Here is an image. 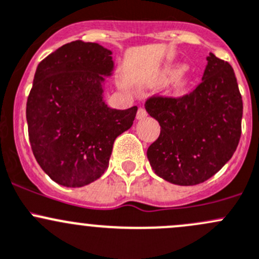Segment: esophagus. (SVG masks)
Listing matches in <instances>:
<instances>
[{"label": "esophagus", "instance_id": "obj_1", "mask_svg": "<svg viewBox=\"0 0 259 259\" xmlns=\"http://www.w3.org/2000/svg\"><path fill=\"white\" fill-rule=\"evenodd\" d=\"M146 110L144 108H139V110H138V113H137V119L138 120H142V119H145L146 117Z\"/></svg>", "mask_w": 259, "mask_h": 259}]
</instances>
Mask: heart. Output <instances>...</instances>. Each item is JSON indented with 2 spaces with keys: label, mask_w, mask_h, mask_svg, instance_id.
<instances>
[{
  "label": "heart",
  "mask_w": 259,
  "mask_h": 259,
  "mask_svg": "<svg viewBox=\"0 0 259 259\" xmlns=\"http://www.w3.org/2000/svg\"><path fill=\"white\" fill-rule=\"evenodd\" d=\"M183 71H184V65L182 64L168 65V66H165L160 72H159V75L156 76V81L160 83H164V82H169V81L175 79L177 77V79L174 80V83H173V90L182 91L183 89L188 85V82H189V77L185 76L184 74H182Z\"/></svg>",
  "instance_id": "1"
}]
</instances>
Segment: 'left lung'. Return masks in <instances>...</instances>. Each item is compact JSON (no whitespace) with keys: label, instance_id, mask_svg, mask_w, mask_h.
<instances>
[{"label":"left lung","instance_id":"obj_1","mask_svg":"<svg viewBox=\"0 0 259 259\" xmlns=\"http://www.w3.org/2000/svg\"><path fill=\"white\" fill-rule=\"evenodd\" d=\"M202 82L179 99L151 98L148 114L160 135L148 148L155 174L177 185H195L221 170L241 138L242 96L233 69L214 54L207 57Z\"/></svg>","mask_w":259,"mask_h":259}]
</instances>
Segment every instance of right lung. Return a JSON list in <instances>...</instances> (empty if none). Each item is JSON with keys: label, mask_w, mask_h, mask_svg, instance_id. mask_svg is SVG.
<instances>
[{"label": "right lung", "mask_w": 259, "mask_h": 259, "mask_svg": "<svg viewBox=\"0 0 259 259\" xmlns=\"http://www.w3.org/2000/svg\"><path fill=\"white\" fill-rule=\"evenodd\" d=\"M113 52L72 41L38 64L26 105L28 138L42 170L57 184L88 185L108 169L115 139L130 129L138 108L116 110L104 100Z\"/></svg>", "instance_id": "obj_1"}]
</instances>
